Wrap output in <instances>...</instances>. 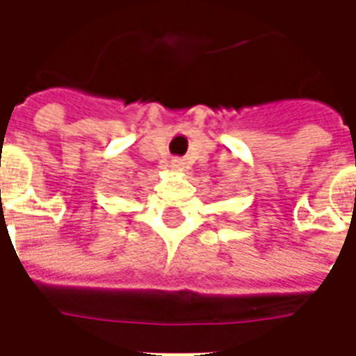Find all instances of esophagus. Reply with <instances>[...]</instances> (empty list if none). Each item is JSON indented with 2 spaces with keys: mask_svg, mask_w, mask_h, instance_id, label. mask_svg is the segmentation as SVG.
I'll list each match as a JSON object with an SVG mask.
<instances>
[{
  "mask_svg": "<svg viewBox=\"0 0 356 356\" xmlns=\"http://www.w3.org/2000/svg\"><path fill=\"white\" fill-rule=\"evenodd\" d=\"M183 160H171V168L173 170H183Z\"/></svg>",
  "mask_w": 356,
  "mask_h": 356,
  "instance_id": "esophagus-1",
  "label": "esophagus"
}]
</instances>
